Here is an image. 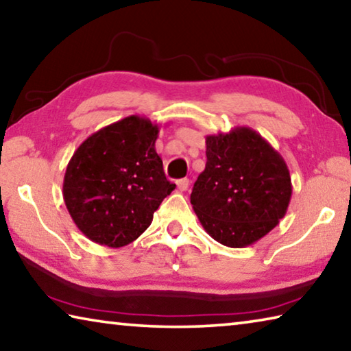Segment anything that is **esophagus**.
I'll return each instance as SVG.
<instances>
[{"mask_svg":"<svg viewBox=\"0 0 351 351\" xmlns=\"http://www.w3.org/2000/svg\"><path fill=\"white\" fill-rule=\"evenodd\" d=\"M189 184H190V181L187 180V178H182V180L176 181V186H178V190H180V192H186V190L189 189Z\"/></svg>","mask_w":351,"mask_h":351,"instance_id":"esophagus-1","label":"esophagus"}]
</instances>
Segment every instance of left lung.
<instances>
[{"instance_id": "8db88e82", "label": "left lung", "mask_w": 351, "mask_h": 351, "mask_svg": "<svg viewBox=\"0 0 351 351\" xmlns=\"http://www.w3.org/2000/svg\"><path fill=\"white\" fill-rule=\"evenodd\" d=\"M206 169L190 203L213 240L229 247L252 245L285 217L293 193L287 162L249 127L206 136Z\"/></svg>"}]
</instances>
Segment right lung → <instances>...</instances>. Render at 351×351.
Listing matches in <instances>:
<instances>
[{"instance_id":"1","label":"right lung","mask_w":351,"mask_h":351,"mask_svg":"<svg viewBox=\"0 0 351 351\" xmlns=\"http://www.w3.org/2000/svg\"><path fill=\"white\" fill-rule=\"evenodd\" d=\"M159 127L128 116L93 133L74 152L63 180V199L83 235L122 247L152 224L153 213L175 190L154 150Z\"/></svg>"}]
</instances>
